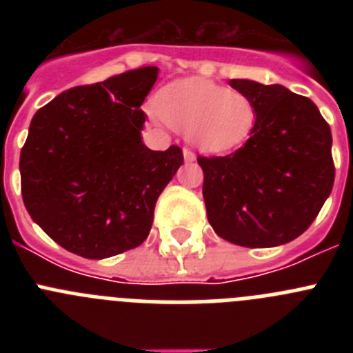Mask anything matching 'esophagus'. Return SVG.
<instances>
[{
    "mask_svg": "<svg viewBox=\"0 0 353 353\" xmlns=\"http://www.w3.org/2000/svg\"><path fill=\"white\" fill-rule=\"evenodd\" d=\"M183 161H185V162H194L196 161L194 152H191V150H189V148H183Z\"/></svg>",
    "mask_w": 353,
    "mask_h": 353,
    "instance_id": "esophagus-1",
    "label": "esophagus"
}]
</instances>
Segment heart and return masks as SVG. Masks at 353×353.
I'll list each match as a JSON object with an SVG mask.
<instances>
[{"instance_id": "obj_1", "label": "heart", "mask_w": 353, "mask_h": 353, "mask_svg": "<svg viewBox=\"0 0 353 353\" xmlns=\"http://www.w3.org/2000/svg\"><path fill=\"white\" fill-rule=\"evenodd\" d=\"M155 111L168 125L182 130L207 152H230L251 136L256 105L245 93L207 79H182L162 88Z\"/></svg>"}]
</instances>
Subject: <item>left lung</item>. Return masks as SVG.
<instances>
[{
	"mask_svg": "<svg viewBox=\"0 0 353 353\" xmlns=\"http://www.w3.org/2000/svg\"><path fill=\"white\" fill-rule=\"evenodd\" d=\"M256 105L251 138L224 157H198L207 217L221 239L276 248L311 226L334 185L330 127L307 97L281 84L230 79Z\"/></svg>",
	"mask_w": 353,
	"mask_h": 353,
	"instance_id": "left-lung-1",
	"label": "left lung"
}]
</instances>
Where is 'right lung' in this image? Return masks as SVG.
<instances>
[{
	"instance_id": "add662e5",
	"label": "right lung",
	"mask_w": 353,
	"mask_h": 353,
	"mask_svg": "<svg viewBox=\"0 0 353 353\" xmlns=\"http://www.w3.org/2000/svg\"><path fill=\"white\" fill-rule=\"evenodd\" d=\"M157 74L141 67L76 86L31 120L19 162L24 207L74 254L104 260L143 244L159 194L182 166L179 146L154 152L141 138Z\"/></svg>"
}]
</instances>
